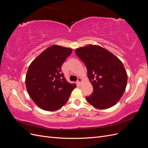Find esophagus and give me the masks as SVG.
Wrapping results in <instances>:
<instances>
[{
  "mask_svg": "<svg viewBox=\"0 0 148 148\" xmlns=\"http://www.w3.org/2000/svg\"><path fill=\"white\" fill-rule=\"evenodd\" d=\"M82 82V79L81 78H78V79L77 80V83L78 84H81Z\"/></svg>",
  "mask_w": 148,
  "mask_h": 148,
  "instance_id": "esophagus-1",
  "label": "esophagus"
}]
</instances>
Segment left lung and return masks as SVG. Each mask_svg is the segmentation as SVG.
<instances>
[{
    "mask_svg": "<svg viewBox=\"0 0 148 148\" xmlns=\"http://www.w3.org/2000/svg\"><path fill=\"white\" fill-rule=\"evenodd\" d=\"M77 56L86 65L93 92L87 101L99 109L117 104L125 91L127 74L122 62L107 49L90 45L78 48Z\"/></svg>",
    "mask_w": 148,
    "mask_h": 148,
    "instance_id": "8db88e82",
    "label": "left lung"
}]
</instances>
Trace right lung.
I'll return each mask as SVG.
<instances>
[{"mask_svg": "<svg viewBox=\"0 0 148 148\" xmlns=\"http://www.w3.org/2000/svg\"><path fill=\"white\" fill-rule=\"evenodd\" d=\"M72 52L71 48L53 45L31 62L26 75L29 96L40 108L47 111L60 109L76 87L66 81L61 66Z\"/></svg>", "mask_w": 148, "mask_h": 148, "instance_id": "right-lung-1", "label": "right lung"}]
</instances>
